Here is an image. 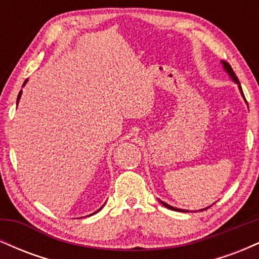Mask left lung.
I'll list each match as a JSON object with an SVG mask.
<instances>
[{
  "instance_id": "1",
  "label": "left lung",
  "mask_w": 259,
  "mask_h": 259,
  "mask_svg": "<svg viewBox=\"0 0 259 259\" xmlns=\"http://www.w3.org/2000/svg\"><path fill=\"white\" fill-rule=\"evenodd\" d=\"M223 65H224V68H225V70H227V72L229 73V75L231 76V78H233V80L234 81H236L237 84H239V88H240V91H241V94H242V96H243V92H242V89H241V86H240V81H239V79H237V76H236V74H235V72L233 70V68H231V65L228 63V62H223ZM245 97V96H243ZM160 203L163 204V206L164 207H167V208H169V209H173V210H181V209H178V208H174V207H171V206H169V204H167V203H164V202H162L160 201Z\"/></svg>"
}]
</instances>
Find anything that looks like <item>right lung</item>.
<instances>
[{
  "instance_id": "add662e5",
  "label": "right lung",
  "mask_w": 259,
  "mask_h": 259,
  "mask_svg": "<svg viewBox=\"0 0 259 259\" xmlns=\"http://www.w3.org/2000/svg\"><path fill=\"white\" fill-rule=\"evenodd\" d=\"M26 81H28V80H25V81H24V84H26ZM20 95H22V91H20L19 92V95H18V99H17V105H18V101H19V99H20ZM100 209H101V208H100ZM99 209V210H100ZM99 210H97V212H99Z\"/></svg>"
}]
</instances>
